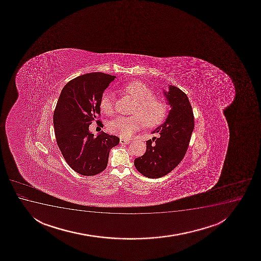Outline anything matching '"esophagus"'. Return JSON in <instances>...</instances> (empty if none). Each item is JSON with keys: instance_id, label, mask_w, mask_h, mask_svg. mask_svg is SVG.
<instances>
[{"instance_id": "1", "label": "esophagus", "mask_w": 261, "mask_h": 261, "mask_svg": "<svg viewBox=\"0 0 261 261\" xmlns=\"http://www.w3.org/2000/svg\"><path fill=\"white\" fill-rule=\"evenodd\" d=\"M120 144H129V143L131 142V141H130V140H126V139L120 138Z\"/></svg>"}]
</instances>
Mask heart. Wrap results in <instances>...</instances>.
Listing matches in <instances>:
<instances>
[{
	"mask_svg": "<svg viewBox=\"0 0 261 261\" xmlns=\"http://www.w3.org/2000/svg\"><path fill=\"white\" fill-rule=\"evenodd\" d=\"M125 94L135 100L132 114L129 117L119 116L108 123V130L121 138L128 139L144 126L155 127L165 120L168 108L165 102L153 96L152 90L141 81H132L124 85L121 89ZM102 113L107 115L114 114L113 94L105 92L99 101Z\"/></svg>",
	"mask_w": 261,
	"mask_h": 261,
	"instance_id": "heart-1",
	"label": "heart"
}]
</instances>
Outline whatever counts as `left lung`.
I'll return each instance as SVG.
<instances>
[{
	"label": "left lung",
	"mask_w": 261,
	"mask_h": 261,
	"mask_svg": "<svg viewBox=\"0 0 261 261\" xmlns=\"http://www.w3.org/2000/svg\"><path fill=\"white\" fill-rule=\"evenodd\" d=\"M163 94L171 109L165 122L152 132L158 133L159 138L147 141L144 154L135 160L136 169L148 178L163 177L181 163L193 132V111L187 95L174 86Z\"/></svg>",
	"instance_id": "1"
}]
</instances>
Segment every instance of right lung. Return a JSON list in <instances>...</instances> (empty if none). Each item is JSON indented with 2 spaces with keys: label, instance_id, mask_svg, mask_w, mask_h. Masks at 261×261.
<instances>
[{
  "label": "right lung",
  "instance_id": "add662e5",
  "mask_svg": "<svg viewBox=\"0 0 261 261\" xmlns=\"http://www.w3.org/2000/svg\"><path fill=\"white\" fill-rule=\"evenodd\" d=\"M115 77L103 72L85 74L69 81L59 96L53 114L56 140L68 165L80 175L103 171L111 148L120 142L115 135L102 131L95 137L89 131L92 120L100 114L104 91Z\"/></svg>",
  "mask_w": 261,
  "mask_h": 261
}]
</instances>
